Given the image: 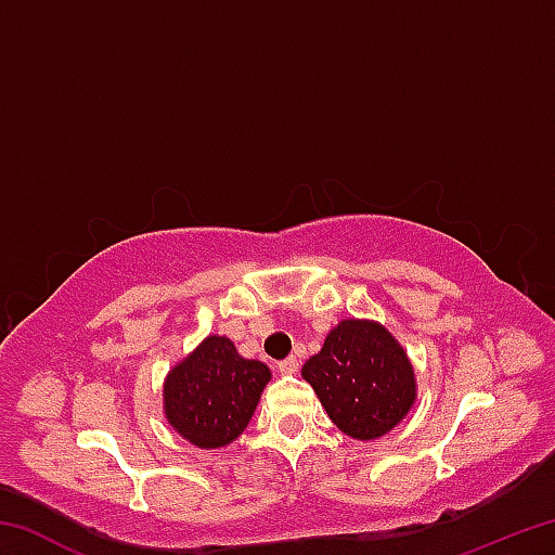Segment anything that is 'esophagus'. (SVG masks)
Listing matches in <instances>:
<instances>
[{
	"mask_svg": "<svg viewBox=\"0 0 555 555\" xmlns=\"http://www.w3.org/2000/svg\"><path fill=\"white\" fill-rule=\"evenodd\" d=\"M276 370L281 374H296L298 372V360H296V357H286V360L276 362Z\"/></svg>",
	"mask_w": 555,
	"mask_h": 555,
	"instance_id": "esophagus-1",
	"label": "esophagus"
}]
</instances>
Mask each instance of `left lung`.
Instances as JSON below:
<instances>
[{"label":"left lung","instance_id":"left-lung-1","mask_svg":"<svg viewBox=\"0 0 555 555\" xmlns=\"http://www.w3.org/2000/svg\"><path fill=\"white\" fill-rule=\"evenodd\" d=\"M300 374L333 424L357 440L389 434L416 401V377L406 352L374 321L350 318L337 323Z\"/></svg>","mask_w":555,"mask_h":555}]
</instances>
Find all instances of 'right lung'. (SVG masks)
I'll return each instance as SVG.
<instances>
[{
  "label": "right lung",
  "instance_id": "right-lung-1",
  "mask_svg": "<svg viewBox=\"0 0 555 555\" xmlns=\"http://www.w3.org/2000/svg\"><path fill=\"white\" fill-rule=\"evenodd\" d=\"M269 379L264 362L244 360L230 337L208 335L168 372L166 421L188 443L222 448L247 428Z\"/></svg>",
  "mask_w": 555,
  "mask_h": 555
}]
</instances>
